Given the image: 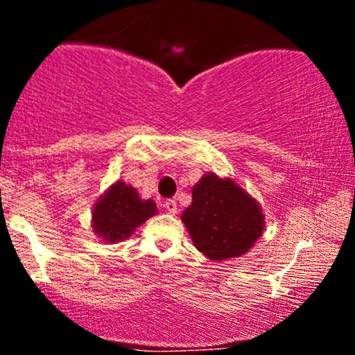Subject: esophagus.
<instances>
[{
  "mask_svg": "<svg viewBox=\"0 0 355 355\" xmlns=\"http://www.w3.org/2000/svg\"><path fill=\"white\" fill-rule=\"evenodd\" d=\"M164 209L168 211V214H177V202H175L173 198H170V200H165L164 202Z\"/></svg>",
  "mask_w": 355,
  "mask_h": 355,
  "instance_id": "esophagus-1",
  "label": "esophagus"
}]
</instances>
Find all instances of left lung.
Segmentation results:
<instances>
[{"instance_id": "obj_1", "label": "left lung", "mask_w": 355, "mask_h": 355, "mask_svg": "<svg viewBox=\"0 0 355 355\" xmlns=\"http://www.w3.org/2000/svg\"><path fill=\"white\" fill-rule=\"evenodd\" d=\"M195 247L211 260L240 257L262 235L263 215L250 195L235 182L205 175L191 190V205L183 211Z\"/></svg>"}]
</instances>
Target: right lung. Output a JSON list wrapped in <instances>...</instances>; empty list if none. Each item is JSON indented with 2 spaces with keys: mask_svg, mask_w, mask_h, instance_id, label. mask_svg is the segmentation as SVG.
I'll list each match as a JSON object with an SVG mask.
<instances>
[{
  "mask_svg": "<svg viewBox=\"0 0 355 355\" xmlns=\"http://www.w3.org/2000/svg\"><path fill=\"white\" fill-rule=\"evenodd\" d=\"M157 214L152 200H140L133 187L116 182L93 210V229L105 242L128 239L138 225Z\"/></svg>",
  "mask_w": 355,
  "mask_h": 355,
  "instance_id": "1",
  "label": "right lung"
}]
</instances>
